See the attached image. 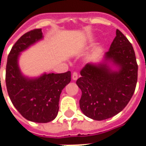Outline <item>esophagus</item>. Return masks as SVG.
I'll return each instance as SVG.
<instances>
[{"mask_svg":"<svg viewBox=\"0 0 146 146\" xmlns=\"http://www.w3.org/2000/svg\"><path fill=\"white\" fill-rule=\"evenodd\" d=\"M77 78H78V74H77V73L76 72H73V75H72V79L73 80H76Z\"/></svg>","mask_w":146,"mask_h":146,"instance_id":"1","label":"esophagus"}]
</instances>
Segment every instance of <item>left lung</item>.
<instances>
[{
    "mask_svg": "<svg viewBox=\"0 0 146 146\" xmlns=\"http://www.w3.org/2000/svg\"><path fill=\"white\" fill-rule=\"evenodd\" d=\"M102 63H88L76 84L82 92L80 108L91 119L103 120L122 111L134 94L138 64L134 48L119 30ZM109 62L118 68L113 70Z\"/></svg>",
    "mask_w": 146,
    "mask_h": 146,
    "instance_id": "1",
    "label": "left lung"
}]
</instances>
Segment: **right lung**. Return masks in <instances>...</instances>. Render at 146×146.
<instances>
[{
	"mask_svg": "<svg viewBox=\"0 0 146 146\" xmlns=\"http://www.w3.org/2000/svg\"><path fill=\"white\" fill-rule=\"evenodd\" d=\"M42 38L41 29L23 34L11 48L6 65V87L12 104L24 118L36 123L50 122L57 116L61 92L71 80L70 71L44 73L36 78L22 74L19 54Z\"/></svg>",
	"mask_w": 146,
	"mask_h": 146,
	"instance_id": "1",
	"label": "right lung"
}]
</instances>
